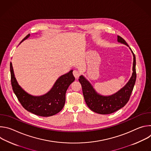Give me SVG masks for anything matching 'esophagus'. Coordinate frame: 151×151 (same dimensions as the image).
I'll use <instances>...</instances> for the list:
<instances>
[{
	"label": "esophagus",
	"instance_id": "34e87169",
	"mask_svg": "<svg viewBox=\"0 0 151 151\" xmlns=\"http://www.w3.org/2000/svg\"><path fill=\"white\" fill-rule=\"evenodd\" d=\"M73 74L74 75V76L75 77L76 79H78L80 75V73L79 72V71L76 70H74L73 72Z\"/></svg>",
	"mask_w": 151,
	"mask_h": 151
}]
</instances>
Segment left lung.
Segmentation results:
<instances>
[{"mask_svg":"<svg viewBox=\"0 0 151 151\" xmlns=\"http://www.w3.org/2000/svg\"><path fill=\"white\" fill-rule=\"evenodd\" d=\"M118 42L129 47L125 40L118 36ZM133 55V73L128 82L116 93L110 96H103L98 93L91 83L83 75L79 76V81L82 88L85 101L88 107L93 112L103 115L114 113L123 107L130 99L136 80V57L129 47Z\"/></svg>","mask_w":151,"mask_h":151,"instance_id":"obj_1","label":"left lung"}]
</instances>
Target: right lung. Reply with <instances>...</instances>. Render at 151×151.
Wrapping results in <instances>:
<instances>
[{
  "instance_id": "1",
  "label": "right lung",
  "mask_w": 151,
  "mask_h": 151,
  "mask_svg": "<svg viewBox=\"0 0 151 151\" xmlns=\"http://www.w3.org/2000/svg\"><path fill=\"white\" fill-rule=\"evenodd\" d=\"M30 36L27 35L20 43ZM11 85L18 100L27 111L40 116H50L57 114L63 108L66 101V93L69 85L75 81L73 70L60 76L51 89L42 96H33L24 91L18 84L10 63Z\"/></svg>"
}]
</instances>
